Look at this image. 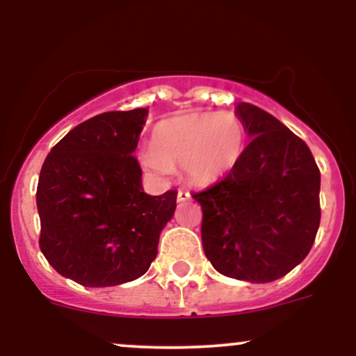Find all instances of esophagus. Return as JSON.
Instances as JSON below:
<instances>
[{
	"instance_id": "obj_1",
	"label": "esophagus",
	"mask_w": 356,
	"mask_h": 356,
	"mask_svg": "<svg viewBox=\"0 0 356 356\" xmlns=\"http://www.w3.org/2000/svg\"><path fill=\"white\" fill-rule=\"evenodd\" d=\"M191 199H192L191 192H187V191H179V192H177V201H179V202L191 201Z\"/></svg>"
}]
</instances>
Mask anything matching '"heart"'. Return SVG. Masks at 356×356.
I'll return each instance as SVG.
<instances>
[{"instance_id":"b5f03b06","label":"heart","mask_w":356,"mask_h":356,"mask_svg":"<svg viewBox=\"0 0 356 356\" xmlns=\"http://www.w3.org/2000/svg\"><path fill=\"white\" fill-rule=\"evenodd\" d=\"M246 150V127L229 112H192L157 122L152 147L140 152L147 170L165 177L182 167L187 181L207 186L239 164Z\"/></svg>"}]
</instances>
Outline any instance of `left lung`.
I'll return each instance as SVG.
<instances>
[{
  "instance_id": "1",
  "label": "left lung",
  "mask_w": 356,
  "mask_h": 356,
  "mask_svg": "<svg viewBox=\"0 0 356 356\" xmlns=\"http://www.w3.org/2000/svg\"><path fill=\"white\" fill-rule=\"evenodd\" d=\"M251 137L222 181L195 192L202 246L220 275L269 283L308 256L320 227V169L308 145L271 113L241 102Z\"/></svg>"
}]
</instances>
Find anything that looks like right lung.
<instances>
[{"instance_id":"right-lung-1","label":"right lung","mask_w":356,"mask_h":356,"mask_svg":"<svg viewBox=\"0 0 356 356\" xmlns=\"http://www.w3.org/2000/svg\"><path fill=\"white\" fill-rule=\"evenodd\" d=\"M147 108L81 122L50 150L36 187L40 248L61 276L104 288L145 275L177 191L149 195L134 157Z\"/></svg>"}]
</instances>
